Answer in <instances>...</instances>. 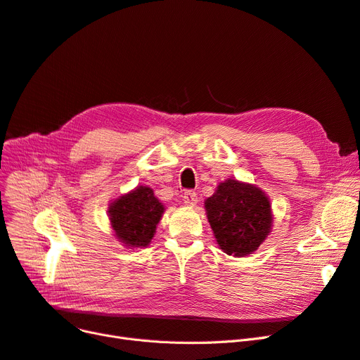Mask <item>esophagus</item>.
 <instances>
[{
	"label": "esophagus",
	"mask_w": 360,
	"mask_h": 360,
	"mask_svg": "<svg viewBox=\"0 0 360 360\" xmlns=\"http://www.w3.org/2000/svg\"><path fill=\"white\" fill-rule=\"evenodd\" d=\"M182 198H184V202H185L186 206H195L197 201H198V200H197V198H198V197H197V193H194V191H191V190H190V191H185Z\"/></svg>",
	"instance_id": "obj_1"
}]
</instances>
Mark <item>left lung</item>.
Segmentation results:
<instances>
[{
	"mask_svg": "<svg viewBox=\"0 0 360 360\" xmlns=\"http://www.w3.org/2000/svg\"><path fill=\"white\" fill-rule=\"evenodd\" d=\"M205 207L219 247L229 256L252 255L272 229L271 201L255 185L226 179L205 201Z\"/></svg>",
	"mask_w": 360,
	"mask_h": 360,
	"instance_id": "8db88e82",
	"label": "left lung"
}]
</instances>
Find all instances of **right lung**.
<instances>
[{"label": "right lung", "mask_w": 360, "mask_h": 360, "mask_svg": "<svg viewBox=\"0 0 360 360\" xmlns=\"http://www.w3.org/2000/svg\"><path fill=\"white\" fill-rule=\"evenodd\" d=\"M163 212L165 206L154 197L150 186H136L108 207L115 236L127 247L148 245Z\"/></svg>", "instance_id": "right-lung-1"}]
</instances>
